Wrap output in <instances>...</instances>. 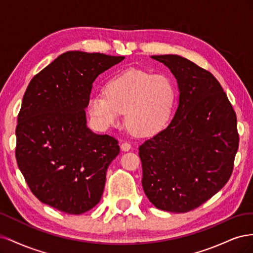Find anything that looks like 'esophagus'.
I'll list each match as a JSON object with an SVG mask.
<instances>
[{
	"mask_svg": "<svg viewBox=\"0 0 253 253\" xmlns=\"http://www.w3.org/2000/svg\"><path fill=\"white\" fill-rule=\"evenodd\" d=\"M121 150L124 151V152L129 151V150H131V144L127 143V142H124V143L121 144Z\"/></svg>",
	"mask_w": 253,
	"mask_h": 253,
	"instance_id": "obj_1",
	"label": "esophagus"
}]
</instances>
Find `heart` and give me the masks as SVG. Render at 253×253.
<instances>
[{
    "label": "heart",
    "mask_w": 253,
    "mask_h": 253,
    "mask_svg": "<svg viewBox=\"0 0 253 253\" xmlns=\"http://www.w3.org/2000/svg\"><path fill=\"white\" fill-rule=\"evenodd\" d=\"M104 95H95L87 102V114L97 127L106 129L125 122L134 135H155L169 122L175 104L173 81L164 74L137 68L121 72L105 82Z\"/></svg>",
    "instance_id": "obj_1"
}]
</instances>
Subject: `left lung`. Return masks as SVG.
Segmentation results:
<instances>
[{
  "label": "left lung",
  "instance_id": "obj_1",
  "mask_svg": "<svg viewBox=\"0 0 253 253\" xmlns=\"http://www.w3.org/2000/svg\"><path fill=\"white\" fill-rule=\"evenodd\" d=\"M151 58L174 75L179 99L169 126L139 147L142 187L157 209L185 213L230 178L239 149L236 115L208 71L177 55Z\"/></svg>",
  "mask_w": 253,
  "mask_h": 253
}]
</instances>
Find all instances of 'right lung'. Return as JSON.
<instances>
[{"label":"right lung","mask_w":253,"mask_h":253,"mask_svg":"<svg viewBox=\"0 0 253 253\" xmlns=\"http://www.w3.org/2000/svg\"><path fill=\"white\" fill-rule=\"evenodd\" d=\"M125 57L67 51L28 84L18 115L16 158L34 195L52 208L81 214L100 202L118 141L86 126L93 82Z\"/></svg>","instance_id":"right-lung-1"}]
</instances>
